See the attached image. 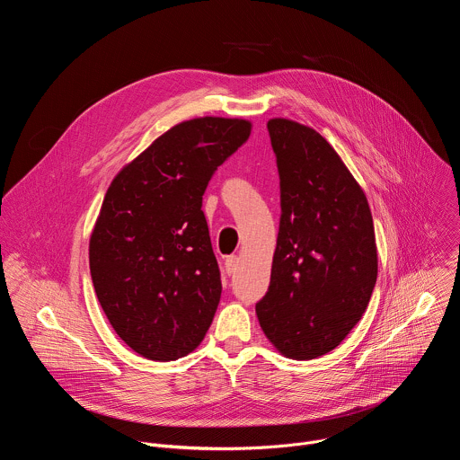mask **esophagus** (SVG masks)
Returning a JSON list of instances; mask_svg holds the SVG:
<instances>
[{
  "instance_id": "esophagus-1",
  "label": "esophagus",
  "mask_w": 460,
  "mask_h": 460,
  "mask_svg": "<svg viewBox=\"0 0 460 460\" xmlns=\"http://www.w3.org/2000/svg\"><path fill=\"white\" fill-rule=\"evenodd\" d=\"M236 266H238V256L231 254L226 258V273L227 275H233L236 271Z\"/></svg>"
}]
</instances>
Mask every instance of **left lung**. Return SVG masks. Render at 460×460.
<instances>
[{"instance_id":"obj_1","label":"left lung","mask_w":460,"mask_h":460,"mask_svg":"<svg viewBox=\"0 0 460 460\" xmlns=\"http://www.w3.org/2000/svg\"><path fill=\"white\" fill-rule=\"evenodd\" d=\"M280 176V227L271 282L256 304L261 332L284 355L333 351L364 314L378 271L367 199L314 128L268 121Z\"/></svg>"}]
</instances>
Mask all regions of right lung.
Segmentation results:
<instances>
[{
    "instance_id": "right-lung-1",
    "label": "right lung",
    "mask_w": 460,
    "mask_h": 460,
    "mask_svg": "<svg viewBox=\"0 0 460 460\" xmlns=\"http://www.w3.org/2000/svg\"><path fill=\"white\" fill-rule=\"evenodd\" d=\"M249 135L247 119L181 121L107 189L89 242L91 277L116 335L149 360L185 357L213 322L222 280L202 196Z\"/></svg>"
}]
</instances>
